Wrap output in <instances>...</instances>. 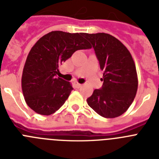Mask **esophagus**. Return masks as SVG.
Returning <instances> with one entry per match:
<instances>
[{"instance_id": "esophagus-1", "label": "esophagus", "mask_w": 159, "mask_h": 159, "mask_svg": "<svg viewBox=\"0 0 159 159\" xmlns=\"http://www.w3.org/2000/svg\"><path fill=\"white\" fill-rule=\"evenodd\" d=\"M75 85H76V86H77V88H79V87H81V86H82V84H80L79 82H75Z\"/></svg>"}]
</instances>
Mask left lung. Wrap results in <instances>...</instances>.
I'll return each instance as SVG.
<instances>
[{
  "label": "left lung",
  "mask_w": 159,
  "mask_h": 159,
  "mask_svg": "<svg viewBox=\"0 0 159 159\" xmlns=\"http://www.w3.org/2000/svg\"><path fill=\"white\" fill-rule=\"evenodd\" d=\"M92 45L103 73V86L86 100L99 115L113 118L132 104L138 88L135 63L131 53L116 37L108 33H84Z\"/></svg>",
  "instance_id": "left-lung-1"
}]
</instances>
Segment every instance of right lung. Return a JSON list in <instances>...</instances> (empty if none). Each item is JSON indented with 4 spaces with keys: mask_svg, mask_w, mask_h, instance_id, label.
Listing matches in <instances>:
<instances>
[{
    "mask_svg": "<svg viewBox=\"0 0 159 159\" xmlns=\"http://www.w3.org/2000/svg\"><path fill=\"white\" fill-rule=\"evenodd\" d=\"M84 33L53 31L41 37L29 51L22 75V91L28 106L42 115L57 111L73 88L57 77L59 67L78 50L91 49Z\"/></svg>",
    "mask_w": 159,
    "mask_h": 159,
    "instance_id": "right-lung-1",
    "label": "right lung"
}]
</instances>
